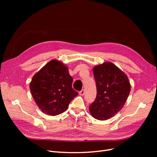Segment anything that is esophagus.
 <instances>
[{"label": "esophagus", "mask_w": 157, "mask_h": 157, "mask_svg": "<svg viewBox=\"0 0 157 157\" xmlns=\"http://www.w3.org/2000/svg\"><path fill=\"white\" fill-rule=\"evenodd\" d=\"M79 94L80 95H84V94H85V90H84V89L82 90L81 91H80V92H79Z\"/></svg>", "instance_id": "34e87169"}]
</instances>
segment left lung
<instances>
[{
    "label": "left lung",
    "mask_w": 157,
    "mask_h": 157,
    "mask_svg": "<svg viewBox=\"0 0 157 157\" xmlns=\"http://www.w3.org/2000/svg\"><path fill=\"white\" fill-rule=\"evenodd\" d=\"M93 72L97 97L89 110L97 120H108L118 113L126 102L130 92V81L126 74L110 62L96 65Z\"/></svg>",
    "instance_id": "8db88e82"
}]
</instances>
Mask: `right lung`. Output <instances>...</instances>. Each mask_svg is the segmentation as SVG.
Instances as JSON below:
<instances>
[{
    "label": "right lung",
    "instance_id": "right-lung-1",
    "mask_svg": "<svg viewBox=\"0 0 157 157\" xmlns=\"http://www.w3.org/2000/svg\"><path fill=\"white\" fill-rule=\"evenodd\" d=\"M72 78L61 61L52 60L33 76L30 90L39 109L56 116L67 110L78 94L72 88Z\"/></svg>",
    "mask_w": 157,
    "mask_h": 157
}]
</instances>
